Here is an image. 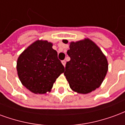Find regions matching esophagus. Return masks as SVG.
<instances>
[{"instance_id":"esophagus-1","label":"esophagus","mask_w":125,"mask_h":125,"mask_svg":"<svg viewBox=\"0 0 125 125\" xmlns=\"http://www.w3.org/2000/svg\"><path fill=\"white\" fill-rule=\"evenodd\" d=\"M62 64H63L64 66H65V64H66V61H62Z\"/></svg>"}]
</instances>
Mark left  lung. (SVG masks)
<instances>
[{
    "instance_id": "left-lung-1",
    "label": "left lung",
    "mask_w": 125,
    "mask_h": 125,
    "mask_svg": "<svg viewBox=\"0 0 125 125\" xmlns=\"http://www.w3.org/2000/svg\"><path fill=\"white\" fill-rule=\"evenodd\" d=\"M63 42L67 43L66 40ZM71 60L64 73L70 87L78 93L86 94L99 88L108 71V62L101 49L89 39L70 44L67 51Z\"/></svg>"
}]
</instances>
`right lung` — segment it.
<instances>
[{"label": "right lung", "mask_w": 125, "mask_h": 125, "mask_svg": "<svg viewBox=\"0 0 125 125\" xmlns=\"http://www.w3.org/2000/svg\"><path fill=\"white\" fill-rule=\"evenodd\" d=\"M52 44L36 41L24 50L17 61V73L26 89L35 94L50 92L64 67L58 59Z\"/></svg>", "instance_id": "obj_1"}]
</instances>
